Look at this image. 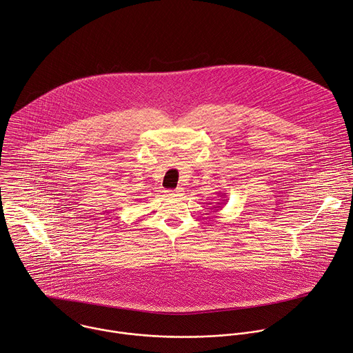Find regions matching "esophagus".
<instances>
[{"mask_svg":"<svg viewBox=\"0 0 353 353\" xmlns=\"http://www.w3.org/2000/svg\"><path fill=\"white\" fill-rule=\"evenodd\" d=\"M180 195H181V192L179 190H176V191H166V196H169V198H177Z\"/></svg>","mask_w":353,"mask_h":353,"instance_id":"34e87169","label":"esophagus"}]
</instances>
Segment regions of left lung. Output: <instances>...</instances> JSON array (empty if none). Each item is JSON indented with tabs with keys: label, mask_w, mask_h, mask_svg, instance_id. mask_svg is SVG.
<instances>
[{
	"label": "left lung",
	"mask_w": 353,
	"mask_h": 353,
	"mask_svg": "<svg viewBox=\"0 0 353 353\" xmlns=\"http://www.w3.org/2000/svg\"><path fill=\"white\" fill-rule=\"evenodd\" d=\"M217 195L220 196V199H219L220 202H219L217 205H224V202H225V199H224V194H217ZM214 208H220V206H214Z\"/></svg>",
	"instance_id": "8db88e82"
}]
</instances>
